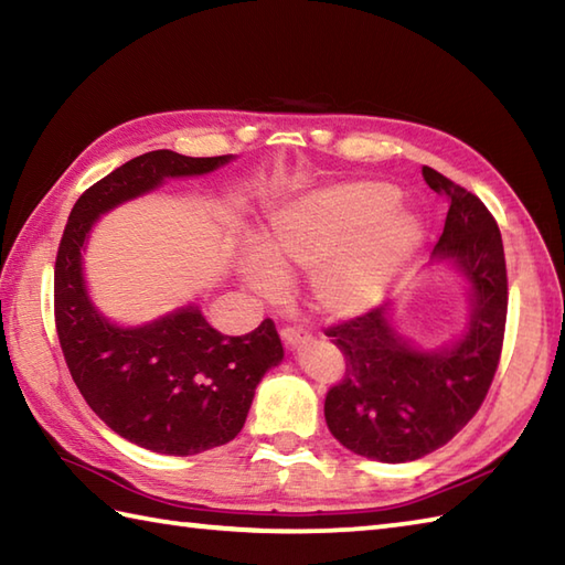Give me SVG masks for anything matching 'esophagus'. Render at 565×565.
<instances>
[{"mask_svg":"<svg viewBox=\"0 0 565 565\" xmlns=\"http://www.w3.org/2000/svg\"><path fill=\"white\" fill-rule=\"evenodd\" d=\"M281 340L286 347H298V344L310 340V332L298 328V326H286V328H281Z\"/></svg>","mask_w":565,"mask_h":565,"instance_id":"34e87169","label":"esophagus"}]
</instances>
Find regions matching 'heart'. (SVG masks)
<instances>
[{"label": "heart", "instance_id": "heart-1", "mask_svg": "<svg viewBox=\"0 0 565 565\" xmlns=\"http://www.w3.org/2000/svg\"><path fill=\"white\" fill-rule=\"evenodd\" d=\"M395 191L352 182L316 191L274 215L267 255H252L247 281L262 296L284 291V274L316 271L313 296L328 316L366 310L419 243V223L393 209Z\"/></svg>", "mask_w": 565, "mask_h": 565}]
</instances>
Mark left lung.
<instances>
[{
	"mask_svg": "<svg viewBox=\"0 0 565 565\" xmlns=\"http://www.w3.org/2000/svg\"><path fill=\"white\" fill-rule=\"evenodd\" d=\"M449 213L435 255L454 257L473 286L471 328L447 352H419L391 328L386 306L326 330L344 359L326 395L334 439L366 459L403 463L444 447L483 405L502 354L508 269L500 227L486 203L423 167Z\"/></svg>",
	"mask_w": 565,
	"mask_h": 565,
	"instance_id": "8db88e82",
	"label": "left lung"
}]
</instances>
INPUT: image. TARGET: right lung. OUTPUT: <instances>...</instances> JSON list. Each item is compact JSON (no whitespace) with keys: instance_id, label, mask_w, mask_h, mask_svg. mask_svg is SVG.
Instances as JSON below:
<instances>
[{"instance_id":"1","label":"right lung","mask_w":565,"mask_h":565,"mask_svg":"<svg viewBox=\"0 0 565 565\" xmlns=\"http://www.w3.org/2000/svg\"><path fill=\"white\" fill-rule=\"evenodd\" d=\"M227 160L231 154L186 158L172 150L138 154L77 199L55 257V330L72 381L116 435L167 456L235 439L264 371L281 362L279 332L267 318L243 338H227L194 306L146 328H118L84 291L82 245L99 213L167 177L203 174Z\"/></svg>"}]
</instances>
